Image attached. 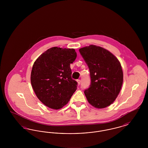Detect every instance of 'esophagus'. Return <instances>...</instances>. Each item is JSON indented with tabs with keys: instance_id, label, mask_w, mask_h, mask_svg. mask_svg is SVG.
<instances>
[{
	"instance_id": "1",
	"label": "esophagus",
	"mask_w": 148,
	"mask_h": 148,
	"mask_svg": "<svg viewBox=\"0 0 148 148\" xmlns=\"http://www.w3.org/2000/svg\"><path fill=\"white\" fill-rule=\"evenodd\" d=\"M77 85H79L80 84V83H81V80H80V79H77Z\"/></svg>"
}]
</instances>
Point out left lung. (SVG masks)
Instances as JSON below:
<instances>
[{
  "label": "left lung",
  "mask_w": 148,
  "mask_h": 148,
  "mask_svg": "<svg viewBox=\"0 0 148 148\" xmlns=\"http://www.w3.org/2000/svg\"><path fill=\"white\" fill-rule=\"evenodd\" d=\"M79 52L90 71L91 83L84 91L88 102L99 109L111 105L123 82L119 60L109 51L94 45L80 48Z\"/></svg>",
  "instance_id": "left-lung-1"
}]
</instances>
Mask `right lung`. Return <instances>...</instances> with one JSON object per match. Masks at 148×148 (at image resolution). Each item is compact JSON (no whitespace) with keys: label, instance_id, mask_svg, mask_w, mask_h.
<instances>
[{"label":"right lung","instance_id":"right-lung-1","mask_svg":"<svg viewBox=\"0 0 148 148\" xmlns=\"http://www.w3.org/2000/svg\"><path fill=\"white\" fill-rule=\"evenodd\" d=\"M74 49L53 47L38 57L33 65L30 81L38 98L45 106L59 109L77 89L71 78V64L77 58Z\"/></svg>","mask_w":148,"mask_h":148}]
</instances>
